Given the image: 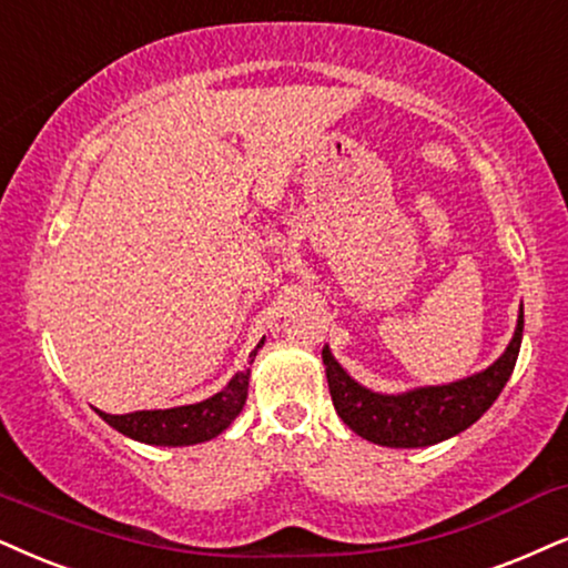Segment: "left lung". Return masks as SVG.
Wrapping results in <instances>:
<instances>
[{"label":"left lung","mask_w":568,"mask_h":568,"mask_svg":"<svg viewBox=\"0 0 568 568\" xmlns=\"http://www.w3.org/2000/svg\"><path fill=\"white\" fill-rule=\"evenodd\" d=\"M521 333L524 312H519L516 333L506 354L493 367L475 377L458 379V383L416 387V390L400 393V396H379V393H372L354 383L325 346L322 348V362L327 369V385L335 412L356 435L377 445L422 448V445L448 440V437L475 425L479 416L493 406V400L500 396L516 367Z\"/></svg>","instance_id":"1"}]
</instances>
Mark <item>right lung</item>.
I'll use <instances>...</instances> for the list:
<instances>
[{
  "label": "right lung",
  "mask_w": 568,
  "mask_h": 568,
  "mask_svg": "<svg viewBox=\"0 0 568 568\" xmlns=\"http://www.w3.org/2000/svg\"><path fill=\"white\" fill-rule=\"evenodd\" d=\"M264 343V341H262ZM262 343L256 348H262ZM256 348L251 351L248 364L254 362ZM248 396V369L239 372L217 396L201 400L191 406L156 408V412H133V414H104L99 416L106 425L118 429L133 440L152 445H193L201 440H212L222 429L231 427V422L241 414Z\"/></svg>",
  "instance_id": "1"
}]
</instances>
